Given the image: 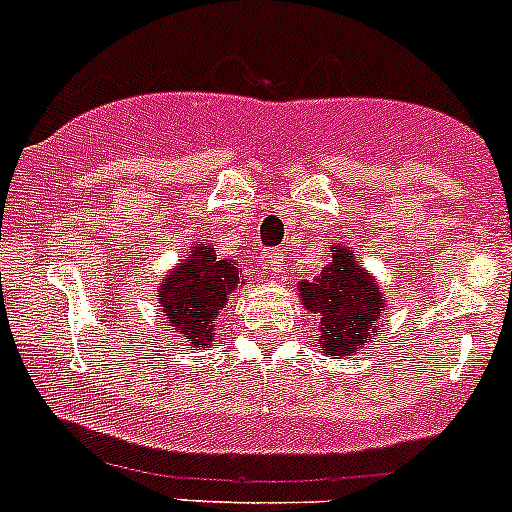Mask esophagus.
Returning a JSON list of instances; mask_svg holds the SVG:
<instances>
[{"label":"esophagus","mask_w":512,"mask_h":512,"mask_svg":"<svg viewBox=\"0 0 512 512\" xmlns=\"http://www.w3.org/2000/svg\"><path fill=\"white\" fill-rule=\"evenodd\" d=\"M267 270L272 275H280L285 270V257H282V250H270L267 252Z\"/></svg>","instance_id":"34e87169"}]
</instances>
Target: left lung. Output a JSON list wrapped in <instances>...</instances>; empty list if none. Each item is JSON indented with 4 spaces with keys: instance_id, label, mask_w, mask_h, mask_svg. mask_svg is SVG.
<instances>
[{
    "instance_id": "obj_1",
    "label": "left lung",
    "mask_w": 512,
    "mask_h": 512,
    "mask_svg": "<svg viewBox=\"0 0 512 512\" xmlns=\"http://www.w3.org/2000/svg\"><path fill=\"white\" fill-rule=\"evenodd\" d=\"M304 309L319 319L317 347L334 359L359 354L386 312V297L352 250L332 245V262L317 280L299 282Z\"/></svg>"
}]
</instances>
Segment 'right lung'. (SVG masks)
<instances>
[{
	"label": "right lung",
	"mask_w": 512,
	"mask_h": 512,
	"mask_svg": "<svg viewBox=\"0 0 512 512\" xmlns=\"http://www.w3.org/2000/svg\"><path fill=\"white\" fill-rule=\"evenodd\" d=\"M242 272L245 267L220 257L215 247H193L188 260L168 272L156 292L168 327L183 334L190 347L208 349L227 294L242 285Z\"/></svg>",
	"instance_id": "1"
}]
</instances>
